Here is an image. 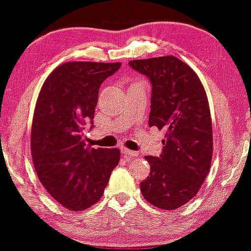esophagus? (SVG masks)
<instances>
[{"mask_svg":"<svg viewBox=\"0 0 251 251\" xmlns=\"http://www.w3.org/2000/svg\"><path fill=\"white\" fill-rule=\"evenodd\" d=\"M122 153L125 155V157H128V158H134L138 155V152L131 151V150L125 149V148H122Z\"/></svg>","mask_w":251,"mask_h":251,"instance_id":"esophagus-1","label":"esophagus"}]
</instances>
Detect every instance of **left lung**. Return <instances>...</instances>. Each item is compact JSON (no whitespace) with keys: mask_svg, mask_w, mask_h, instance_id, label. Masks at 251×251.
Instances as JSON below:
<instances>
[{"mask_svg":"<svg viewBox=\"0 0 251 251\" xmlns=\"http://www.w3.org/2000/svg\"><path fill=\"white\" fill-rule=\"evenodd\" d=\"M128 65L151 83L149 126L166 132L162 154L145 157L151 170L140 190L152 205L175 210L197 195L210 171L214 149L208 98L197 74L176 56Z\"/></svg>","mask_w":251,"mask_h":251,"instance_id":"8db88e82","label":"left lung"}]
</instances>
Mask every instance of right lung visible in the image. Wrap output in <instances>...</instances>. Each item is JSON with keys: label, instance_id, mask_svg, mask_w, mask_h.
Here are the masks:
<instances>
[{"label": "right lung", "instance_id": "add662e5", "mask_svg": "<svg viewBox=\"0 0 251 251\" xmlns=\"http://www.w3.org/2000/svg\"><path fill=\"white\" fill-rule=\"evenodd\" d=\"M120 66L63 63L46 79L37 98L30 138L34 168L51 197L73 211L101 198L120 160L118 149L91 148L82 138L86 125L93 124L100 86Z\"/></svg>", "mask_w": 251, "mask_h": 251}]
</instances>
